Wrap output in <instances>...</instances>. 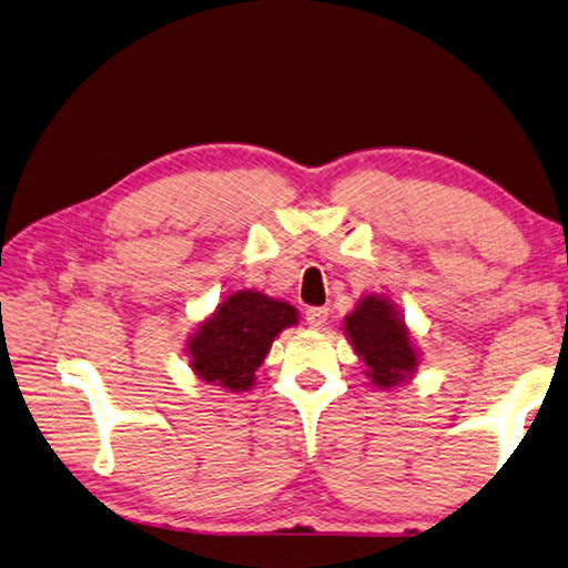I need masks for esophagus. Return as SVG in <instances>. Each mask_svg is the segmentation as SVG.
Segmentation results:
<instances>
[{"label":"esophagus","mask_w":568,"mask_h":568,"mask_svg":"<svg viewBox=\"0 0 568 568\" xmlns=\"http://www.w3.org/2000/svg\"><path fill=\"white\" fill-rule=\"evenodd\" d=\"M327 315H329L327 307H307L305 311V320L311 327H323L327 323Z\"/></svg>","instance_id":"34e87169"}]
</instances>
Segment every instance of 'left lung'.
Here are the masks:
<instances>
[{"instance_id":"1","label":"left lung","mask_w":568,"mask_h":568,"mask_svg":"<svg viewBox=\"0 0 568 568\" xmlns=\"http://www.w3.org/2000/svg\"><path fill=\"white\" fill-rule=\"evenodd\" d=\"M343 329L375 387H402L415 377L419 349L397 305L387 297L365 295L345 317Z\"/></svg>"}]
</instances>
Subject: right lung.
<instances>
[{"mask_svg":"<svg viewBox=\"0 0 568 568\" xmlns=\"http://www.w3.org/2000/svg\"><path fill=\"white\" fill-rule=\"evenodd\" d=\"M293 325H297V311L291 303L261 291H239L195 327L185 355L203 383L225 392H248L273 339Z\"/></svg>","mask_w":568,"mask_h":568,"instance_id":"1","label":"right lung"}]
</instances>
